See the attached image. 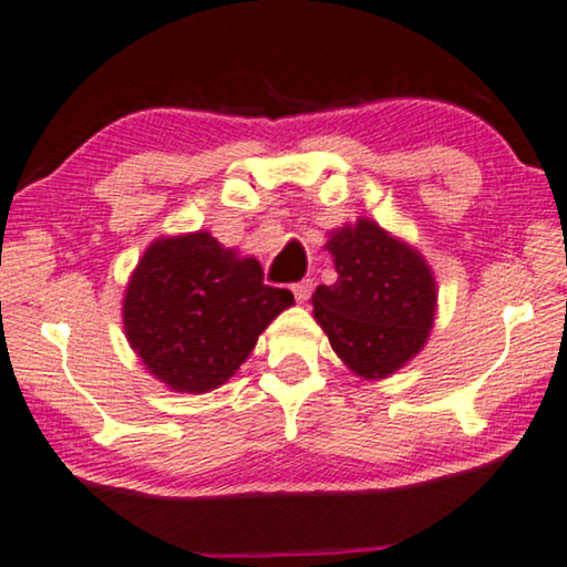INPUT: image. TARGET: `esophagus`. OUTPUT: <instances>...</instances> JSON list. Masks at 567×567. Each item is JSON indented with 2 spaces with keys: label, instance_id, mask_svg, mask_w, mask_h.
I'll return each instance as SVG.
<instances>
[{
  "label": "esophagus",
  "instance_id": "esophagus-1",
  "mask_svg": "<svg viewBox=\"0 0 567 567\" xmlns=\"http://www.w3.org/2000/svg\"><path fill=\"white\" fill-rule=\"evenodd\" d=\"M310 292H313V280H302L298 285H292V295L298 302H306L310 298Z\"/></svg>",
  "mask_w": 567,
  "mask_h": 567
}]
</instances>
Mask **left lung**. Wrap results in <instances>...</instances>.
<instances>
[{"label":"left lung","mask_w":567,"mask_h":567,"mask_svg":"<svg viewBox=\"0 0 567 567\" xmlns=\"http://www.w3.org/2000/svg\"><path fill=\"white\" fill-rule=\"evenodd\" d=\"M323 249L339 277L316 287L313 318L357 378H390L424 349L434 329L432 267L416 246L370 218L333 228Z\"/></svg>","instance_id":"1"}]
</instances>
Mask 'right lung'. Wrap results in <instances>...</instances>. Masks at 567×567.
<instances>
[{
    "instance_id": "right-lung-1",
    "label": "right lung",
    "mask_w": 567,
    "mask_h": 567,
    "mask_svg": "<svg viewBox=\"0 0 567 567\" xmlns=\"http://www.w3.org/2000/svg\"><path fill=\"white\" fill-rule=\"evenodd\" d=\"M295 306L292 292L261 282V265L207 230L158 236L131 272L125 339L174 393H210L249 360L259 333Z\"/></svg>"
}]
</instances>
